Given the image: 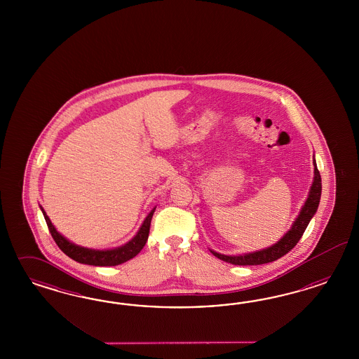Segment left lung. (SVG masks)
Returning <instances> with one entry per match:
<instances>
[{
    "instance_id": "8db88e82",
    "label": "left lung",
    "mask_w": 359,
    "mask_h": 359,
    "mask_svg": "<svg viewBox=\"0 0 359 359\" xmlns=\"http://www.w3.org/2000/svg\"><path fill=\"white\" fill-rule=\"evenodd\" d=\"M315 164V176H313V183L311 187L309 195L305 201L304 205L300 210V215L294 219L292 228L290 229L284 237L280 241H278L275 245H272L267 249L263 250L254 251L249 254H243V255H224L216 251H212V254L215 257H217L221 261L228 262L231 264H237V266H257V264H264V263H270V262L276 261L279 258H282L283 255H285L288 251L292 250L296 243L300 241L305 229L308 226L309 221L315 216L316 210L320 204V197H321V176L317 170L316 161L313 159Z\"/></svg>"
}]
</instances>
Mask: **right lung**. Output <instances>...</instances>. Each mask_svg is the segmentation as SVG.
Masks as SVG:
<instances>
[{
    "label": "right lung",
    "instance_id": "right-lung-1",
    "mask_svg": "<svg viewBox=\"0 0 359 359\" xmlns=\"http://www.w3.org/2000/svg\"><path fill=\"white\" fill-rule=\"evenodd\" d=\"M41 209L43 212L44 219L47 222L48 230H50L53 238L56 242V245L59 246V249L63 251L65 255H68L71 259L79 262V263L90 264V266H117V264H121L123 262H128L131 258H134L143 249V246L147 242L149 233H150V225H151L152 215L155 212V208H154L151 212L149 213V216L144 218L137 236L129 241L126 245L116 248V249H110V250H93V249L81 248V246L75 245V243L69 242L68 239L63 237L55 229L54 225L51 224L50 218L43 210V208L41 207Z\"/></svg>",
    "mask_w": 359,
    "mask_h": 359
}]
</instances>
